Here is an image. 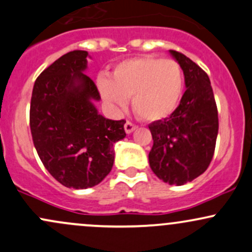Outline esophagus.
<instances>
[{"mask_svg":"<svg viewBox=\"0 0 252 252\" xmlns=\"http://www.w3.org/2000/svg\"><path fill=\"white\" fill-rule=\"evenodd\" d=\"M137 126H135L134 123H131V122H126V124H124V130H126V134H130V133H133V131L135 130V129H136Z\"/></svg>","mask_w":252,"mask_h":252,"instance_id":"esophagus-1","label":"esophagus"}]
</instances>
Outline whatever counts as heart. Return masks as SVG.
Listing matches in <instances>:
<instances>
[{"label": "heart", "mask_w": 252, "mask_h": 252, "mask_svg": "<svg viewBox=\"0 0 252 252\" xmlns=\"http://www.w3.org/2000/svg\"><path fill=\"white\" fill-rule=\"evenodd\" d=\"M97 87L106 102L122 110L131 97L134 112L147 122L166 118L179 105L184 92V73L173 59L139 57L113 68L111 79L101 77Z\"/></svg>", "instance_id": "b5f03b06"}]
</instances>
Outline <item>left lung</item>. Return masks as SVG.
Returning <instances> with one entry per match:
<instances>
[{"instance_id":"1","label":"left lung","mask_w":252,"mask_h":252,"mask_svg":"<svg viewBox=\"0 0 252 252\" xmlns=\"http://www.w3.org/2000/svg\"><path fill=\"white\" fill-rule=\"evenodd\" d=\"M170 53L184 71L187 89L168 118L148 126L153 139L148 160L160 180L181 186L202 175L213 159L219 115L205 71L182 53Z\"/></svg>"}]
</instances>
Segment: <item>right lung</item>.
I'll return each mask as SVG.
<instances>
[{
  "instance_id": "right-lung-1",
  "label": "right lung",
  "mask_w": 252,
  "mask_h": 252,
  "mask_svg": "<svg viewBox=\"0 0 252 252\" xmlns=\"http://www.w3.org/2000/svg\"><path fill=\"white\" fill-rule=\"evenodd\" d=\"M86 50H72L38 76L32 89L30 129L44 168L68 189L100 184L113 166V145L126 137V121L102 117L92 100L100 93L87 67Z\"/></svg>"
}]
</instances>
